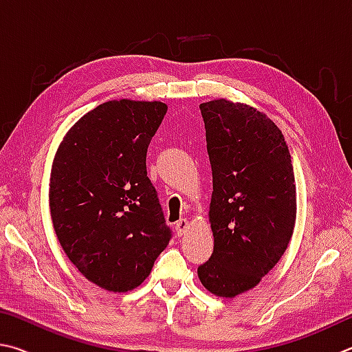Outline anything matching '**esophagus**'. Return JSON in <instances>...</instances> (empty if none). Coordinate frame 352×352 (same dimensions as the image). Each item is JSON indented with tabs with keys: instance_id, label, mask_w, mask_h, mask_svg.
I'll list each match as a JSON object with an SVG mask.
<instances>
[{
	"instance_id": "34e87169",
	"label": "esophagus",
	"mask_w": 352,
	"mask_h": 352,
	"mask_svg": "<svg viewBox=\"0 0 352 352\" xmlns=\"http://www.w3.org/2000/svg\"><path fill=\"white\" fill-rule=\"evenodd\" d=\"M188 229V221L187 219H179L176 223V226H175V230H176V235L177 236H182L184 233H186V230Z\"/></svg>"
}]
</instances>
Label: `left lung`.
<instances>
[{"instance_id": "8db88e82", "label": "left lung", "mask_w": 352, "mask_h": 352, "mask_svg": "<svg viewBox=\"0 0 352 352\" xmlns=\"http://www.w3.org/2000/svg\"><path fill=\"white\" fill-rule=\"evenodd\" d=\"M213 193V254L198 267L206 289L235 297L274 269L291 241L297 198L291 153L275 123L226 98L199 104Z\"/></svg>"}]
</instances>
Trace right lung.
I'll return each mask as SVG.
<instances>
[{"label":"right lung","instance_id":"1","mask_svg":"<svg viewBox=\"0 0 352 352\" xmlns=\"http://www.w3.org/2000/svg\"><path fill=\"white\" fill-rule=\"evenodd\" d=\"M162 102L113 100L85 114L55 154L49 204L55 233L80 274L111 292L144 283L173 236L146 150Z\"/></svg>","mask_w":352,"mask_h":352}]
</instances>
